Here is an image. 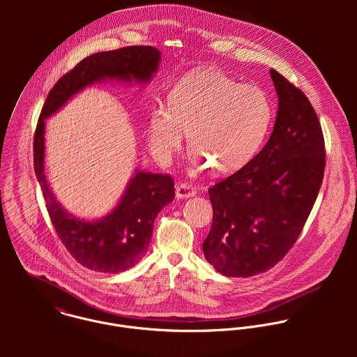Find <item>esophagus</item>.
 <instances>
[{
  "mask_svg": "<svg viewBox=\"0 0 357 357\" xmlns=\"http://www.w3.org/2000/svg\"><path fill=\"white\" fill-rule=\"evenodd\" d=\"M197 194V188L191 184H187V183H178L176 185V197L178 199L181 198H191Z\"/></svg>",
  "mask_w": 357,
  "mask_h": 357,
  "instance_id": "obj_1",
  "label": "esophagus"
}]
</instances>
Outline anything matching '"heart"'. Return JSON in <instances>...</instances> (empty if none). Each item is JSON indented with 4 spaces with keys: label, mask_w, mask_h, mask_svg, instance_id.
Here are the masks:
<instances>
[{
    "label": "heart",
    "mask_w": 357,
    "mask_h": 357,
    "mask_svg": "<svg viewBox=\"0 0 357 357\" xmlns=\"http://www.w3.org/2000/svg\"><path fill=\"white\" fill-rule=\"evenodd\" d=\"M271 119L272 105L264 91L214 68L197 70L176 82L167 104L151 109L149 146L153 158L166 165L187 129L192 163L231 173L255 156Z\"/></svg>",
    "instance_id": "heart-1"
}]
</instances>
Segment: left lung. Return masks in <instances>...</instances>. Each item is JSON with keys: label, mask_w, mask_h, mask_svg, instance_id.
Here are the masks:
<instances>
[{"label": "left lung", "mask_w": 357, "mask_h": 357, "mask_svg": "<svg viewBox=\"0 0 357 357\" xmlns=\"http://www.w3.org/2000/svg\"><path fill=\"white\" fill-rule=\"evenodd\" d=\"M271 77L279 109L268 143L208 188L213 224L204 255L228 278L266 272L289 253L323 181L326 150L317 114L300 88L276 70Z\"/></svg>", "instance_id": "left-lung-1"}]
</instances>
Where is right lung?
Wrapping results in <instances>:
<instances>
[{"mask_svg":"<svg viewBox=\"0 0 357 357\" xmlns=\"http://www.w3.org/2000/svg\"><path fill=\"white\" fill-rule=\"evenodd\" d=\"M160 52L153 47H125L98 52L81 60L52 88L34 135V170L57 236L82 266L116 273L132 268L149 250L158 213L174 199L169 174L137 172L121 202L102 220H78L56 201L45 177V119L85 86L104 79L147 82L158 70Z\"/></svg>","mask_w":357,"mask_h":357,"instance_id":"1","label":"right lung"}]
</instances>
